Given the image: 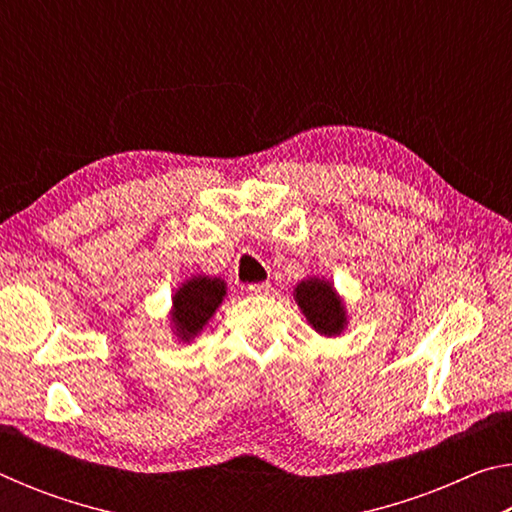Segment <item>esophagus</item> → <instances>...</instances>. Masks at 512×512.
Listing matches in <instances>:
<instances>
[{
    "label": "esophagus",
    "mask_w": 512,
    "mask_h": 512,
    "mask_svg": "<svg viewBox=\"0 0 512 512\" xmlns=\"http://www.w3.org/2000/svg\"><path fill=\"white\" fill-rule=\"evenodd\" d=\"M246 291L248 293H255V296H266V293L271 291V284H268V282H255V284H248Z\"/></svg>",
    "instance_id": "obj_1"
}]
</instances>
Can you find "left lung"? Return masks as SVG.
Segmentation results:
<instances>
[{
  "instance_id": "left-lung-1",
  "label": "left lung",
  "mask_w": 512,
  "mask_h": 512,
  "mask_svg": "<svg viewBox=\"0 0 512 512\" xmlns=\"http://www.w3.org/2000/svg\"><path fill=\"white\" fill-rule=\"evenodd\" d=\"M293 298L318 334L339 336L348 325L345 305L339 293L334 291L332 282L320 280V277H307L298 284Z\"/></svg>"
}]
</instances>
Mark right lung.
Wrapping results in <instances>:
<instances>
[{
	"label": "right lung",
	"instance_id": "add662e5",
	"mask_svg": "<svg viewBox=\"0 0 512 512\" xmlns=\"http://www.w3.org/2000/svg\"><path fill=\"white\" fill-rule=\"evenodd\" d=\"M225 282L221 277L194 275L173 293L171 325L180 341H192L207 325L225 298Z\"/></svg>",
	"mask_w": 512,
	"mask_h": 512
}]
</instances>
